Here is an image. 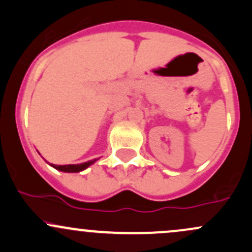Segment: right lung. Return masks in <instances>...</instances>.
Returning a JSON list of instances; mask_svg holds the SVG:
<instances>
[{
    "mask_svg": "<svg viewBox=\"0 0 252 252\" xmlns=\"http://www.w3.org/2000/svg\"><path fill=\"white\" fill-rule=\"evenodd\" d=\"M98 159H93V160H90V161H86V162H82V164H75V165H55V164H51V166L54 168H56V170L59 171H62V172H80V171H84L87 168L88 166H91L92 164H94Z\"/></svg>",
    "mask_w": 252,
    "mask_h": 252,
    "instance_id": "add662e5",
    "label": "right lung"
}]
</instances>
